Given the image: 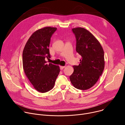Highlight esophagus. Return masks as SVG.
<instances>
[{
	"instance_id": "1",
	"label": "esophagus",
	"mask_w": 125,
	"mask_h": 125,
	"mask_svg": "<svg viewBox=\"0 0 125 125\" xmlns=\"http://www.w3.org/2000/svg\"><path fill=\"white\" fill-rule=\"evenodd\" d=\"M65 67V66H60V70H62V69H63Z\"/></svg>"
}]
</instances>
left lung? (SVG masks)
<instances>
[{
    "instance_id": "1",
    "label": "left lung",
    "mask_w": 125,
    "mask_h": 125,
    "mask_svg": "<svg viewBox=\"0 0 125 125\" xmlns=\"http://www.w3.org/2000/svg\"><path fill=\"white\" fill-rule=\"evenodd\" d=\"M76 39V51L81 56L78 66H73L70 76L73 86L86 90L93 86L102 75L105 65L104 51L100 42L87 30L81 27L72 29Z\"/></svg>"
}]
</instances>
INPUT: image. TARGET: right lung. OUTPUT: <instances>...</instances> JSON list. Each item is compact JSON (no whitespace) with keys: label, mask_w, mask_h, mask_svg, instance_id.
Masks as SVG:
<instances>
[{"label":"right lung","mask_w":125,"mask_h":125,"mask_svg":"<svg viewBox=\"0 0 125 125\" xmlns=\"http://www.w3.org/2000/svg\"><path fill=\"white\" fill-rule=\"evenodd\" d=\"M56 28L46 27L34 31L23 50L22 62L24 72L37 91L44 93L54 87L59 74V66L47 64L45 58H50L49 46Z\"/></svg>","instance_id":"1"}]
</instances>
